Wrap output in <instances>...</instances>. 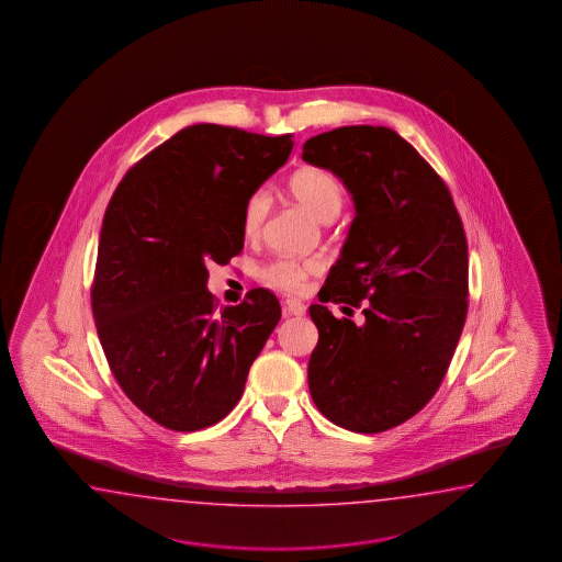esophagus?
<instances>
[{
    "instance_id": "esophagus-1",
    "label": "esophagus",
    "mask_w": 562,
    "mask_h": 562,
    "mask_svg": "<svg viewBox=\"0 0 562 562\" xmlns=\"http://www.w3.org/2000/svg\"><path fill=\"white\" fill-rule=\"evenodd\" d=\"M284 312L290 316H304L306 314V306L300 300L288 299L284 300Z\"/></svg>"
}]
</instances>
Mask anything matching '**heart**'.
<instances>
[{"label": "heart", "mask_w": 562, "mask_h": 562, "mask_svg": "<svg viewBox=\"0 0 562 562\" xmlns=\"http://www.w3.org/2000/svg\"><path fill=\"white\" fill-rule=\"evenodd\" d=\"M288 191L300 205L318 220L333 222L345 205V188L337 175L321 167H306L292 175L288 181ZM270 195L258 189L246 200L241 213V234L246 239H256L262 234L263 224L270 213ZM325 263L318 258H276L260 268V280L266 286L299 294L312 276L323 272Z\"/></svg>", "instance_id": "b5f03b06"}]
</instances>
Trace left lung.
<instances>
[{"label": "left lung", "mask_w": 562, "mask_h": 562, "mask_svg": "<svg viewBox=\"0 0 562 562\" xmlns=\"http://www.w3.org/2000/svg\"><path fill=\"white\" fill-rule=\"evenodd\" d=\"M302 159L340 177L357 207L321 302L364 314L357 326L312 304V401L345 429L387 431L436 395L462 337L470 294L462 217L436 169L387 126L316 135Z\"/></svg>", "instance_id": "8db88e82"}]
</instances>
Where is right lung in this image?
Wrapping results in <instances>:
<instances>
[{"label":"right lung","mask_w":562,"mask_h":562,"mask_svg":"<svg viewBox=\"0 0 562 562\" xmlns=\"http://www.w3.org/2000/svg\"><path fill=\"white\" fill-rule=\"evenodd\" d=\"M292 135L186 126L126 171L102 220L92 316L119 387L155 424L198 431L222 422L280 321L254 288L220 308L207 263L244 248L246 200L288 161Z\"/></svg>","instance_id":"add662e5"}]
</instances>
